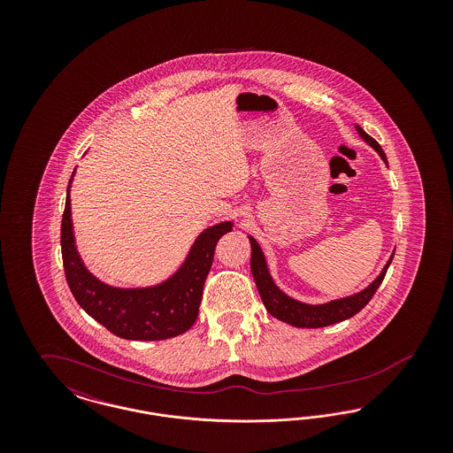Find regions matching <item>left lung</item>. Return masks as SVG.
I'll list each match as a JSON object with an SVG mask.
<instances>
[{"label":"left lung","mask_w":453,"mask_h":453,"mask_svg":"<svg viewBox=\"0 0 453 453\" xmlns=\"http://www.w3.org/2000/svg\"><path fill=\"white\" fill-rule=\"evenodd\" d=\"M355 130L388 165V156H386V152L382 151L379 142L375 139H372L358 124H355ZM248 239L251 242V273H253V279L258 287L259 297L265 303V309L279 321L292 324L296 327H324V326L340 323V321L353 318L373 297L375 290L380 287V283L386 277L390 261L394 258V251H392L390 258L388 259L382 272L379 273V277L370 285H366L364 290L346 296V297H340V299L323 302V303H307V302L297 301L280 290V287L275 283L272 273H270L268 263H266L265 253H263L258 241L250 234H248Z\"/></svg>","instance_id":"1"}]
</instances>
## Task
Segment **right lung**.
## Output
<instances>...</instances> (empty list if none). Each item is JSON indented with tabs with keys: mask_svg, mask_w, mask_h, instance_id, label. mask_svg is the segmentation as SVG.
Here are the masks:
<instances>
[{
	"mask_svg": "<svg viewBox=\"0 0 453 453\" xmlns=\"http://www.w3.org/2000/svg\"><path fill=\"white\" fill-rule=\"evenodd\" d=\"M71 174L61 224V250L65 280L80 307L96 323L119 338L134 342H157L188 331L198 316L203 283L211 272L217 241L234 227L222 220L205 227L181 265L165 280L148 287H115L96 279L81 258L71 212Z\"/></svg>",
	"mask_w": 453,
	"mask_h": 453,
	"instance_id": "right-lung-1",
	"label": "right lung"
}]
</instances>
